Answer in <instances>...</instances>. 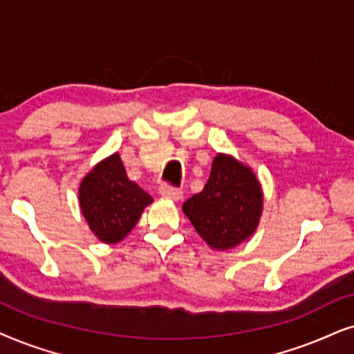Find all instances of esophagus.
<instances>
[{"instance_id":"34e87169","label":"esophagus","mask_w":354,"mask_h":354,"mask_svg":"<svg viewBox=\"0 0 354 354\" xmlns=\"http://www.w3.org/2000/svg\"><path fill=\"white\" fill-rule=\"evenodd\" d=\"M160 196L167 197V199H171V201H181L183 192L180 189H174L171 186H162L160 187Z\"/></svg>"}]
</instances>
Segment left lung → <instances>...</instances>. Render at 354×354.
<instances>
[{"mask_svg": "<svg viewBox=\"0 0 354 354\" xmlns=\"http://www.w3.org/2000/svg\"><path fill=\"white\" fill-rule=\"evenodd\" d=\"M262 210L256 173L230 153H216L204 189L183 204L185 215L214 251H228L251 238Z\"/></svg>", "mask_w": 354, "mask_h": 354, "instance_id": "1", "label": "left lung"}]
</instances>
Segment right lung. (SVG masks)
<instances>
[{"label": "right lung", "instance_id": "right-lung-1", "mask_svg": "<svg viewBox=\"0 0 354 354\" xmlns=\"http://www.w3.org/2000/svg\"><path fill=\"white\" fill-rule=\"evenodd\" d=\"M153 202L126 174L120 153L103 158L79 185V207L98 241L116 244L138 223L144 209Z\"/></svg>", "mask_w": 354, "mask_h": 354}]
</instances>
